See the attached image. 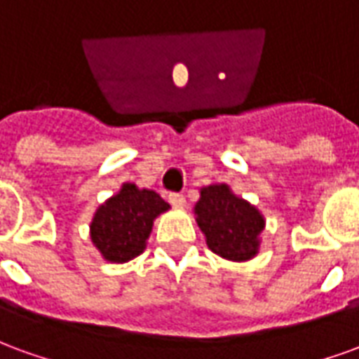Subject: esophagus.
Segmentation results:
<instances>
[{
    "instance_id": "1",
    "label": "esophagus",
    "mask_w": 359,
    "mask_h": 359,
    "mask_svg": "<svg viewBox=\"0 0 359 359\" xmlns=\"http://www.w3.org/2000/svg\"><path fill=\"white\" fill-rule=\"evenodd\" d=\"M169 202H171L175 208H184V205H187V198H184V194H180V192H171V194H169Z\"/></svg>"
}]
</instances>
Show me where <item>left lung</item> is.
Returning a JSON list of instances; mask_svg holds the SVG:
<instances>
[{"instance_id": "1", "label": "left lung", "mask_w": 359, "mask_h": 359, "mask_svg": "<svg viewBox=\"0 0 359 359\" xmlns=\"http://www.w3.org/2000/svg\"><path fill=\"white\" fill-rule=\"evenodd\" d=\"M196 215L211 252L234 262H246L256 256L264 217L254 205L236 198L226 184L202 188Z\"/></svg>"}]
</instances>
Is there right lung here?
Here are the masks:
<instances>
[{"label": "right lung", "instance_id": "add662e5", "mask_svg": "<svg viewBox=\"0 0 359 359\" xmlns=\"http://www.w3.org/2000/svg\"><path fill=\"white\" fill-rule=\"evenodd\" d=\"M169 210V203L154 190H138L123 184L117 196L95 211L90 225L92 242L107 262L123 264L140 256L154 219Z\"/></svg>", "mask_w": 359, "mask_h": 359}]
</instances>
